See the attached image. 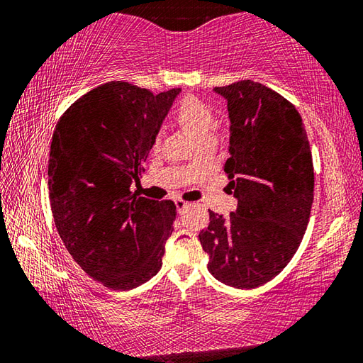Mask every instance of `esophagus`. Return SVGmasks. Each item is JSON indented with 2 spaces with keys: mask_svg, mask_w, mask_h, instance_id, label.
<instances>
[{
  "mask_svg": "<svg viewBox=\"0 0 363 363\" xmlns=\"http://www.w3.org/2000/svg\"><path fill=\"white\" fill-rule=\"evenodd\" d=\"M174 203H176V208H177V211H179V213H182V211L186 210V208L190 205L189 201H186V200H181V199H177V200L174 201Z\"/></svg>",
  "mask_w": 363,
  "mask_h": 363,
  "instance_id": "obj_1",
  "label": "esophagus"
}]
</instances>
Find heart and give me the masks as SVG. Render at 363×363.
Here are the masks:
<instances>
[{"instance_id":"1","label":"heart","mask_w":363,"mask_h":363,"mask_svg":"<svg viewBox=\"0 0 363 363\" xmlns=\"http://www.w3.org/2000/svg\"><path fill=\"white\" fill-rule=\"evenodd\" d=\"M174 118L177 125L195 140L199 147L214 143L216 116H214V112L206 104L195 99V97H186L177 106Z\"/></svg>"}]
</instances>
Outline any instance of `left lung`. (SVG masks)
Returning a JSON list of instances; mask_svg holds the SVG:
<instances>
[{
    "instance_id": "8db88e82",
    "label": "left lung",
    "mask_w": 363,
    "mask_h": 363,
    "mask_svg": "<svg viewBox=\"0 0 363 363\" xmlns=\"http://www.w3.org/2000/svg\"><path fill=\"white\" fill-rule=\"evenodd\" d=\"M213 91L229 112L224 171L237 210L210 211L199 238L214 279L251 290L279 275L303 240L314 201L311 145L298 110L267 86L242 79Z\"/></svg>"
}]
</instances>
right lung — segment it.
Wrapping results in <instances>:
<instances>
[{
    "mask_svg": "<svg viewBox=\"0 0 363 363\" xmlns=\"http://www.w3.org/2000/svg\"><path fill=\"white\" fill-rule=\"evenodd\" d=\"M179 93L101 84L67 108L52 134L54 223L78 266L112 290H133L162 267L176 206L138 196L131 186Z\"/></svg>",
    "mask_w": 363,
    "mask_h": 363,
    "instance_id": "add662e5",
    "label": "right lung"
}]
</instances>
